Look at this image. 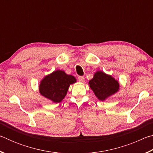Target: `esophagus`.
Instances as JSON below:
<instances>
[{"mask_svg": "<svg viewBox=\"0 0 153 153\" xmlns=\"http://www.w3.org/2000/svg\"><path fill=\"white\" fill-rule=\"evenodd\" d=\"M78 80L80 82H84L85 79H84V76H78Z\"/></svg>", "mask_w": 153, "mask_h": 153, "instance_id": "34e87169", "label": "esophagus"}]
</instances>
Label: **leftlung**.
<instances>
[{
	"label": "left lung",
	"mask_w": 153,
	"mask_h": 153,
	"mask_svg": "<svg viewBox=\"0 0 153 153\" xmlns=\"http://www.w3.org/2000/svg\"><path fill=\"white\" fill-rule=\"evenodd\" d=\"M90 87L98 99L104 100L108 97L115 94L119 90V83L111 76L102 71H97L94 77L89 81Z\"/></svg>",
	"instance_id": "8db88e82"
}]
</instances>
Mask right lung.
<instances>
[{
	"instance_id": "add662e5",
	"label": "right lung",
	"mask_w": 153,
	"mask_h": 153,
	"mask_svg": "<svg viewBox=\"0 0 153 153\" xmlns=\"http://www.w3.org/2000/svg\"><path fill=\"white\" fill-rule=\"evenodd\" d=\"M76 82L73 76L57 70L46 76L40 84V93L55 102H60L67 92L70 84Z\"/></svg>"
}]
</instances>
